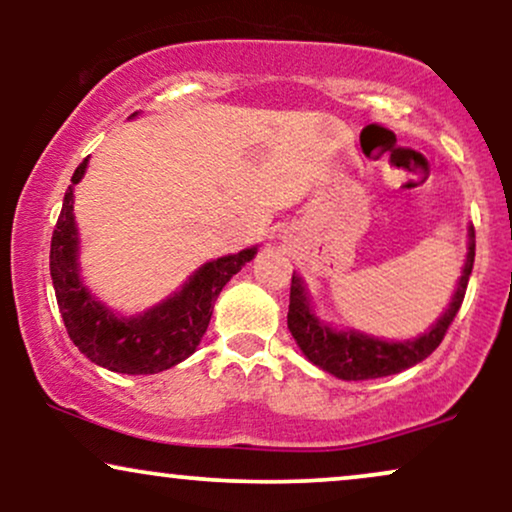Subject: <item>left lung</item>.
I'll list each match as a JSON object with an SVG mask.
<instances>
[{"instance_id": "left-lung-1", "label": "left lung", "mask_w": 512, "mask_h": 512, "mask_svg": "<svg viewBox=\"0 0 512 512\" xmlns=\"http://www.w3.org/2000/svg\"><path fill=\"white\" fill-rule=\"evenodd\" d=\"M474 267V228L469 226V245H467V260H464L462 276L457 281V289L452 293V301L440 320L431 330L421 334L416 339L407 342H383V339L368 337L363 332L354 330H332L330 325L317 320L308 301V293L301 276H291V298H289V330L301 346V351L310 363L320 366L334 378L342 380H370V378H385V375L402 373L416 363H421L438 344L443 342L445 332H448L450 322L455 320L457 310L464 301L467 293L469 274Z\"/></svg>"}]
</instances>
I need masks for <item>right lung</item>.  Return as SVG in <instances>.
I'll use <instances>...</instances> for the list:
<instances>
[{
	"label": "right lung",
	"mask_w": 512,
	"mask_h": 512,
	"mask_svg": "<svg viewBox=\"0 0 512 512\" xmlns=\"http://www.w3.org/2000/svg\"><path fill=\"white\" fill-rule=\"evenodd\" d=\"M137 115V113H134ZM132 115V117H134ZM88 158L72 175L50 243V276L69 339L88 361L113 373L149 375L173 368L195 354L207 332L214 301L257 255V248L211 260L182 284L180 291L142 315L120 317L91 296L79 276V233L74 223V185L84 178Z\"/></svg>",
	"instance_id": "1"
}]
</instances>
